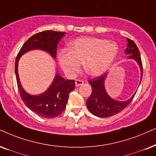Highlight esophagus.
<instances>
[{
    "label": "esophagus",
    "mask_w": 156,
    "mask_h": 156,
    "mask_svg": "<svg viewBox=\"0 0 156 156\" xmlns=\"http://www.w3.org/2000/svg\"><path fill=\"white\" fill-rule=\"evenodd\" d=\"M83 83H84L83 80H80V79H77L76 80V86L78 87V86H81V85L83 84Z\"/></svg>",
    "instance_id": "obj_1"
}]
</instances>
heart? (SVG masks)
<instances>
[{"instance_id": "heart-1", "label": "heart", "mask_w": 156, "mask_h": 156, "mask_svg": "<svg viewBox=\"0 0 156 156\" xmlns=\"http://www.w3.org/2000/svg\"><path fill=\"white\" fill-rule=\"evenodd\" d=\"M119 47L115 42L97 37H80L70 43L69 50L58 54L59 64L66 76L73 78L80 71L81 62L90 76L104 74L115 60Z\"/></svg>"}]
</instances>
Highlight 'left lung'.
I'll use <instances>...</instances> for the list:
<instances>
[{
	"label": "left lung",
	"instance_id": "1",
	"mask_svg": "<svg viewBox=\"0 0 156 156\" xmlns=\"http://www.w3.org/2000/svg\"><path fill=\"white\" fill-rule=\"evenodd\" d=\"M127 47L125 50V54L129 55L128 58L133 59L139 65L141 70V79L143 78V64L140 51L137 45L133 40L127 38ZM107 73L102 74L101 76L96 77L88 80L92 88V93L90 97L86 101L88 109L90 113L98 117H109L119 113L131 103L135 94L125 101H119L114 100L108 95L104 87V80Z\"/></svg>",
	"mask_w": 156,
	"mask_h": 156
}]
</instances>
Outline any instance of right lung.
Masks as SVG:
<instances>
[{"label":"right lung","instance_id":"add662e5","mask_svg":"<svg viewBox=\"0 0 156 156\" xmlns=\"http://www.w3.org/2000/svg\"><path fill=\"white\" fill-rule=\"evenodd\" d=\"M65 34L66 32L49 30L35 34L23 44L16 58L15 73L21 99L29 109L44 118L56 117L64 111L69 94L75 88V80H66L57 73L46 91L40 95H30L23 90L21 85L18 74V63L21 55L32 50L46 51L53 58H55L57 46Z\"/></svg>","mask_w":156,"mask_h":156}]
</instances>
